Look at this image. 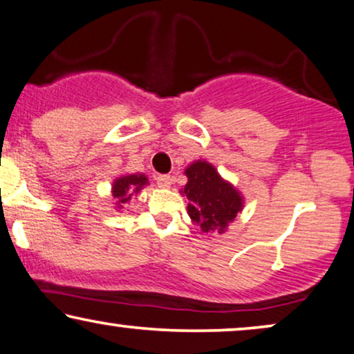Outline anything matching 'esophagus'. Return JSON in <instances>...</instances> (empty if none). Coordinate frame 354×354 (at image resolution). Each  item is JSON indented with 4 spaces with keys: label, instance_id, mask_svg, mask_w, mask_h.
I'll return each instance as SVG.
<instances>
[{
    "label": "esophagus",
    "instance_id": "obj_1",
    "mask_svg": "<svg viewBox=\"0 0 354 354\" xmlns=\"http://www.w3.org/2000/svg\"><path fill=\"white\" fill-rule=\"evenodd\" d=\"M158 180V185L161 188H169L172 185V177L171 176H159L156 177Z\"/></svg>",
    "mask_w": 354,
    "mask_h": 354
}]
</instances>
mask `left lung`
<instances>
[{"instance_id": "obj_1", "label": "left lung", "mask_w": 354, "mask_h": 354, "mask_svg": "<svg viewBox=\"0 0 354 354\" xmlns=\"http://www.w3.org/2000/svg\"><path fill=\"white\" fill-rule=\"evenodd\" d=\"M185 176L188 182L180 193L187 196V211L193 224L200 227V234H225L236 214L243 211L241 192L205 159L188 164Z\"/></svg>"}]
</instances>
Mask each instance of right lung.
I'll use <instances>...</instances> for the list:
<instances>
[{
    "label": "right lung",
    "instance_id": "1",
    "mask_svg": "<svg viewBox=\"0 0 354 354\" xmlns=\"http://www.w3.org/2000/svg\"><path fill=\"white\" fill-rule=\"evenodd\" d=\"M149 185L148 177L145 174H122L115 177L111 185V198L115 211H124L125 206L137 196L145 187Z\"/></svg>",
    "mask_w": 354,
    "mask_h": 354
}]
</instances>
